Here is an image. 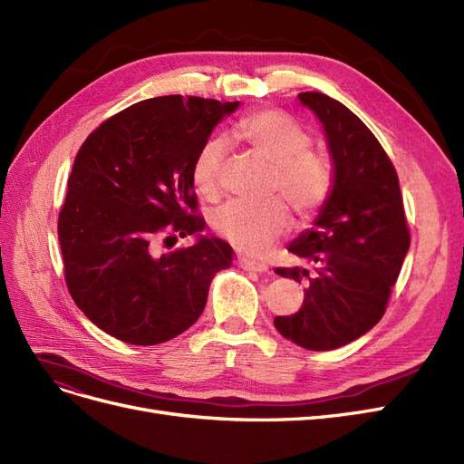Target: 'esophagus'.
Returning a JSON list of instances; mask_svg holds the SVG:
<instances>
[{
    "instance_id": "esophagus-1",
    "label": "esophagus",
    "mask_w": 464,
    "mask_h": 464,
    "mask_svg": "<svg viewBox=\"0 0 464 464\" xmlns=\"http://www.w3.org/2000/svg\"><path fill=\"white\" fill-rule=\"evenodd\" d=\"M238 267L245 271H254V273H266L269 267L264 262H256V260H248V258H238L237 260Z\"/></svg>"
}]
</instances>
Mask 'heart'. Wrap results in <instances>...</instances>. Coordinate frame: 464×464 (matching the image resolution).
Returning <instances> with one entry per match:
<instances>
[{
    "instance_id": "b5f03b06",
    "label": "heart",
    "mask_w": 464,
    "mask_h": 464,
    "mask_svg": "<svg viewBox=\"0 0 464 464\" xmlns=\"http://www.w3.org/2000/svg\"><path fill=\"white\" fill-rule=\"evenodd\" d=\"M235 140L246 145L271 168V191L281 193L300 218H314L327 202L333 188V168L319 152L310 150L312 140L293 118L279 111L254 112L235 126ZM226 143L206 141L195 157L191 178L197 191L214 197ZM216 231L246 254H264L288 229V212L279 198L264 204L229 200L212 216Z\"/></svg>"
}]
</instances>
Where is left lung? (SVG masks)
I'll return each instance as SVG.
<instances>
[{
  "label": "left lung",
  "mask_w": 464,
  "mask_h": 464,
  "mask_svg": "<svg viewBox=\"0 0 464 464\" xmlns=\"http://www.w3.org/2000/svg\"><path fill=\"white\" fill-rule=\"evenodd\" d=\"M298 99L323 126L333 188L314 227L288 245L310 267L276 269L305 285L304 304L273 324L295 344L327 352L350 344L382 319L411 238L398 174L372 131L329 95L305 92Z\"/></svg>",
  "instance_id": "8db88e82"
}]
</instances>
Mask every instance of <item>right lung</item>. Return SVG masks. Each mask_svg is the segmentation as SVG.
<instances>
[{"instance_id": "obj_1", "label": "right lung", "mask_w": 464, "mask_h": 464, "mask_svg": "<svg viewBox=\"0 0 464 464\" xmlns=\"http://www.w3.org/2000/svg\"><path fill=\"white\" fill-rule=\"evenodd\" d=\"M241 102L164 95L124 109L80 147L59 214L64 279L76 305L135 346L176 338L200 317L233 248L202 235L191 178L214 128ZM193 234V247L159 255Z\"/></svg>"}]
</instances>
